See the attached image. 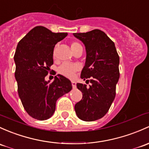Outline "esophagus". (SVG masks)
I'll return each instance as SVG.
<instances>
[{"label": "esophagus", "instance_id": "esophagus-1", "mask_svg": "<svg viewBox=\"0 0 149 149\" xmlns=\"http://www.w3.org/2000/svg\"><path fill=\"white\" fill-rule=\"evenodd\" d=\"M72 86H73V88H76V83L75 81H72Z\"/></svg>", "mask_w": 149, "mask_h": 149}]
</instances>
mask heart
Masks as SVG:
<instances>
[{"instance_id": "b5f03b06", "label": "heart", "mask_w": 149, "mask_h": 149, "mask_svg": "<svg viewBox=\"0 0 149 149\" xmlns=\"http://www.w3.org/2000/svg\"><path fill=\"white\" fill-rule=\"evenodd\" d=\"M57 46L58 45H56L54 49V57L55 56H56V51ZM70 48H71V50L73 51V52H75V51H76V50L79 49V48H82V46H81L79 43H78V42L73 41L71 43V44H70ZM78 69H79V67L76 65L67 63H62L61 65L58 67V73H60V74L65 76V77L72 78L74 76V73L77 71Z\"/></svg>"}]
</instances>
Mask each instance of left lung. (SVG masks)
Masks as SVG:
<instances>
[{"mask_svg": "<svg viewBox=\"0 0 149 149\" xmlns=\"http://www.w3.org/2000/svg\"><path fill=\"white\" fill-rule=\"evenodd\" d=\"M73 36L84 43L86 51L81 78H91L89 87L77 84L83 98L75 105V111L80 119L93 121L106 115L115 98L120 77L119 56L113 42L101 30L76 33Z\"/></svg>", "mask_w": 149, "mask_h": 149, "instance_id": "obj_1", "label": "left lung"}]
</instances>
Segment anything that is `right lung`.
<instances>
[{
	"label": "right lung",
	"instance_id": "obj_1",
	"mask_svg": "<svg viewBox=\"0 0 149 149\" xmlns=\"http://www.w3.org/2000/svg\"><path fill=\"white\" fill-rule=\"evenodd\" d=\"M67 35V33H53L43 26H36L16 47L14 61L18 95L25 110L35 119L51 118L57 100L72 89L70 80L62 75L55 76L51 83L45 79L54 63L55 45Z\"/></svg>",
	"mask_w": 149,
	"mask_h": 149
}]
</instances>
